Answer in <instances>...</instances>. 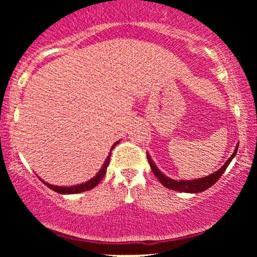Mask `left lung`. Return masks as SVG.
Returning <instances> with one entry per match:
<instances>
[{"mask_svg": "<svg viewBox=\"0 0 257 257\" xmlns=\"http://www.w3.org/2000/svg\"><path fill=\"white\" fill-rule=\"evenodd\" d=\"M237 151H238V145H237V147H235L233 155L228 159H227L226 163L223 164V166L221 167L217 172L210 174V175L205 176V178H200V179H196V180H179L178 181V180L168 178V176L164 175V174L162 173L157 167H156V164L153 163L152 158L150 157L149 153H147V159H149L150 167H151L153 174H155L156 178L159 180V182H161L164 187L170 188V190H173V191H179V192L198 193V192H203V191L208 190L209 187H211V186H213L215 182H216L217 180L221 178V175L225 173V170L227 169V167H228V164L231 163L232 159L234 158Z\"/></svg>", "mask_w": 257, "mask_h": 257, "instance_id": "obj_1", "label": "left lung"}]
</instances>
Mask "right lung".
Segmentation results:
<instances>
[{"label": "right lung", "mask_w": 257, "mask_h": 257, "mask_svg": "<svg viewBox=\"0 0 257 257\" xmlns=\"http://www.w3.org/2000/svg\"><path fill=\"white\" fill-rule=\"evenodd\" d=\"M119 141H117V143H114L113 144V146H112V149H111V151L112 150L114 149V146L117 145V144H118ZM111 151H110V153H108V156H107V158H106V161L104 162V166L101 167V169L99 170V173L96 174L95 176H94L93 179H90L89 181H87V182H84V184H81V185H76V186H55V185H51V184H48V182H44L43 180V184L47 186V187H49L51 188V190H53V191H55V192H58V193H60V194H73V193H81V192H84V191H89V190H91V188H94L95 187L96 185L99 184L100 181H101L102 179H104V176H105V174H106V170H107V167H108V163H110V157H111Z\"/></svg>", "instance_id": "1"}]
</instances>
